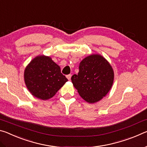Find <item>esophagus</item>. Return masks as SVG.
I'll use <instances>...</instances> for the list:
<instances>
[{
    "instance_id": "esophagus-1",
    "label": "esophagus",
    "mask_w": 147,
    "mask_h": 147,
    "mask_svg": "<svg viewBox=\"0 0 147 147\" xmlns=\"http://www.w3.org/2000/svg\"><path fill=\"white\" fill-rule=\"evenodd\" d=\"M71 76H72L71 74H68V75H67V78L69 80H70L71 78Z\"/></svg>"
}]
</instances>
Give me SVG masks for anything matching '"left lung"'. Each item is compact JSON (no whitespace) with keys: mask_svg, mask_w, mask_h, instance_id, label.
I'll list each match as a JSON object with an SVG mask.
<instances>
[{"mask_svg":"<svg viewBox=\"0 0 147 147\" xmlns=\"http://www.w3.org/2000/svg\"><path fill=\"white\" fill-rule=\"evenodd\" d=\"M114 73L110 64L99 54L84 58L79 65L78 74L71 77L80 95L89 103L101 100L111 88Z\"/></svg>","mask_w":147,"mask_h":147,"instance_id":"left-lung-1","label":"left lung"}]
</instances>
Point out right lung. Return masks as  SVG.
Returning a JSON list of instances; mask_svg holds the SVG:
<instances>
[{
    "label": "right lung",
    "mask_w": 147,
    "mask_h": 147,
    "mask_svg": "<svg viewBox=\"0 0 147 147\" xmlns=\"http://www.w3.org/2000/svg\"><path fill=\"white\" fill-rule=\"evenodd\" d=\"M24 78L32 95L41 100L53 97L68 81L61 73L59 66L51 58L43 55L30 62L24 70Z\"/></svg>",
    "instance_id": "obj_1"
}]
</instances>
